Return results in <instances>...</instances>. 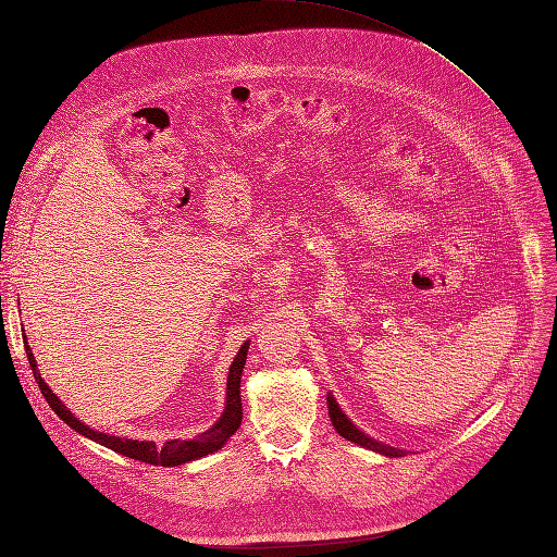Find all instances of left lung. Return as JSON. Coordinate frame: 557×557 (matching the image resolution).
I'll list each match as a JSON object with an SVG mask.
<instances>
[{"label":"left lung","instance_id":"left-lung-1","mask_svg":"<svg viewBox=\"0 0 557 557\" xmlns=\"http://www.w3.org/2000/svg\"><path fill=\"white\" fill-rule=\"evenodd\" d=\"M327 411H330V420H332L334 430L339 432L344 440L358 444L362 448L376 450L381 455H387V458H401V455H407V450H399V448H393V446H387V444H381V442L372 440V436H369V434H364L360 428L352 425L350 420H348V416L339 409V404H336V399L332 397V393H327Z\"/></svg>","mask_w":557,"mask_h":557}]
</instances>
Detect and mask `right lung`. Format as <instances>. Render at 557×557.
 Wrapping results in <instances>:
<instances>
[{
  "label": "right lung",
  "mask_w": 557,
  "mask_h": 557,
  "mask_svg": "<svg viewBox=\"0 0 557 557\" xmlns=\"http://www.w3.org/2000/svg\"><path fill=\"white\" fill-rule=\"evenodd\" d=\"M23 342L27 344V336H23ZM248 346L250 344L246 342L239 348L237 358H234L232 364H230L227 401H225L223 416L218 418L205 434H199L197 440H190V442L172 440V442H166L164 446H158L156 442H139V440H125V436H111V434H104V432H97V430L88 428L86 423H81V420L64 407V404L58 399V395L50 391L46 381L41 379L39 369H37L35 352H32L29 346H25V352H27V360H29V367H32V374H35V379L39 383V391L46 397L48 407L53 409L72 430H76L78 434L88 436V440L102 444V446H107L115 453L125 455V458L141 460V462H148V465H160V467H176V465H185L190 460H199V458H205V455L215 453L218 448H223L230 436L239 430V425H242V395H239V391H242V372H244V364H246Z\"/></svg>",
  "instance_id": "obj_1"
}]
</instances>
